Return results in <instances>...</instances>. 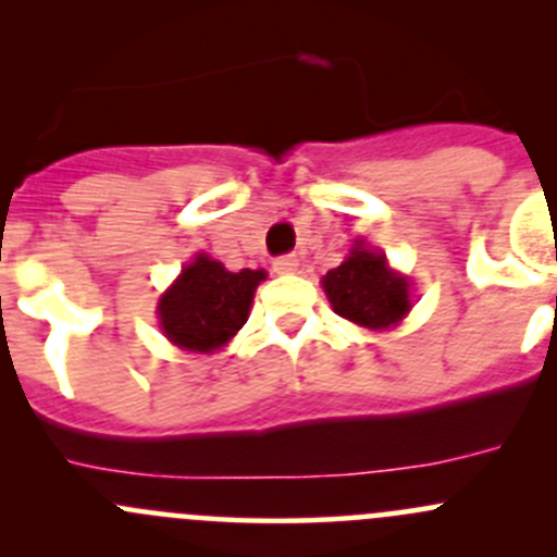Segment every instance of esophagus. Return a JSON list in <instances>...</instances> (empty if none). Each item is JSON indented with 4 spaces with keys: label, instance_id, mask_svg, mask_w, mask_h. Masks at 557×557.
Listing matches in <instances>:
<instances>
[{
    "label": "esophagus",
    "instance_id": "34e87169",
    "mask_svg": "<svg viewBox=\"0 0 557 557\" xmlns=\"http://www.w3.org/2000/svg\"><path fill=\"white\" fill-rule=\"evenodd\" d=\"M274 272L277 274H294L296 269H299V258L296 256H280V258H274Z\"/></svg>",
    "mask_w": 557,
    "mask_h": 557
}]
</instances>
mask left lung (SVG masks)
<instances>
[{
	"label": "left lung",
	"instance_id": "1",
	"mask_svg": "<svg viewBox=\"0 0 557 557\" xmlns=\"http://www.w3.org/2000/svg\"><path fill=\"white\" fill-rule=\"evenodd\" d=\"M331 307L363 329H391L412 307L409 280L387 267L383 252L358 239L350 256L323 277Z\"/></svg>",
	"mask_w": 557,
	"mask_h": 557
}]
</instances>
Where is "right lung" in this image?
I'll list each match as a JSON object with an SVG mask.
<instances>
[{
    "instance_id": "right-lung-1",
    "label": "right lung",
    "mask_w": 557,
    "mask_h": 557,
    "mask_svg": "<svg viewBox=\"0 0 557 557\" xmlns=\"http://www.w3.org/2000/svg\"><path fill=\"white\" fill-rule=\"evenodd\" d=\"M261 280H267L263 269L228 272L221 261L199 252L161 296L159 320L164 336L180 350H218L245 325Z\"/></svg>"
}]
</instances>
